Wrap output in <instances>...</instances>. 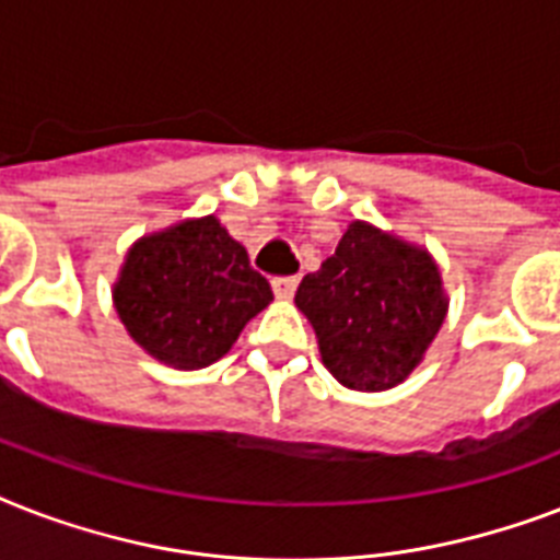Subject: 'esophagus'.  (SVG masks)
<instances>
[{
	"instance_id": "obj_1",
	"label": "esophagus",
	"mask_w": 560,
	"mask_h": 560,
	"mask_svg": "<svg viewBox=\"0 0 560 560\" xmlns=\"http://www.w3.org/2000/svg\"><path fill=\"white\" fill-rule=\"evenodd\" d=\"M299 288V279L296 276H279V279H272V293L279 299H290L296 293Z\"/></svg>"
}]
</instances>
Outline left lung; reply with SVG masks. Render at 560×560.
I'll use <instances>...</instances> for the list:
<instances>
[{
    "mask_svg": "<svg viewBox=\"0 0 560 560\" xmlns=\"http://www.w3.org/2000/svg\"><path fill=\"white\" fill-rule=\"evenodd\" d=\"M296 307L342 386L383 392L424 360L447 316V293L427 246L351 220L337 253L302 279Z\"/></svg>",
    "mask_w": 560,
    "mask_h": 560,
    "instance_id": "left-lung-1",
    "label": "left lung"
}]
</instances>
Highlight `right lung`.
<instances>
[{"instance_id":"add662e5","label":"right lung","mask_w":560,"mask_h":560,"mask_svg":"<svg viewBox=\"0 0 560 560\" xmlns=\"http://www.w3.org/2000/svg\"><path fill=\"white\" fill-rule=\"evenodd\" d=\"M270 302V281L214 214L139 237L113 284L136 346L183 372L218 363Z\"/></svg>"}]
</instances>
